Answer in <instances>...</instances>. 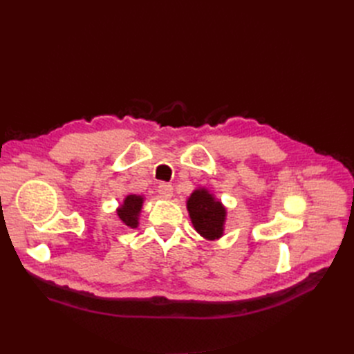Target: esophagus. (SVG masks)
<instances>
[{
    "mask_svg": "<svg viewBox=\"0 0 354 354\" xmlns=\"http://www.w3.org/2000/svg\"><path fill=\"white\" fill-rule=\"evenodd\" d=\"M158 192L160 196L163 198H171L174 194V187L171 183H166V182H160L159 187H158Z\"/></svg>",
    "mask_w": 354,
    "mask_h": 354,
    "instance_id": "esophagus-1",
    "label": "esophagus"
}]
</instances>
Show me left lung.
Listing matches in <instances>:
<instances>
[{"label": "left lung", "instance_id": "1", "mask_svg": "<svg viewBox=\"0 0 354 354\" xmlns=\"http://www.w3.org/2000/svg\"><path fill=\"white\" fill-rule=\"evenodd\" d=\"M188 211L192 224L203 238L215 239L222 235L225 208L205 189L195 191L188 199Z\"/></svg>", "mask_w": 354, "mask_h": 354}]
</instances>
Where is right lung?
<instances>
[{
    "instance_id": "right-lung-1",
    "label": "right lung",
    "mask_w": 354,
    "mask_h": 354,
    "mask_svg": "<svg viewBox=\"0 0 354 354\" xmlns=\"http://www.w3.org/2000/svg\"><path fill=\"white\" fill-rule=\"evenodd\" d=\"M142 203H143V198L138 195H129L124 199V203L118 211V215L126 227L129 228L138 227V216L142 209Z\"/></svg>"
}]
</instances>
